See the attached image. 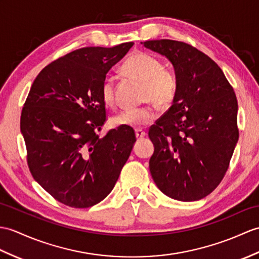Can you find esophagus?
Returning <instances> with one entry per match:
<instances>
[{
  "label": "esophagus",
  "instance_id": "obj_1",
  "mask_svg": "<svg viewBox=\"0 0 259 259\" xmlns=\"http://www.w3.org/2000/svg\"><path fill=\"white\" fill-rule=\"evenodd\" d=\"M136 137H137L138 140H142L143 138L146 137V132L141 130V129H138V130H136Z\"/></svg>",
  "mask_w": 259,
  "mask_h": 259
}]
</instances>
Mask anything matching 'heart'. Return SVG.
<instances>
[{
    "mask_svg": "<svg viewBox=\"0 0 259 259\" xmlns=\"http://www.w3.org/2000/svg\"><path fill=\"white\" fill-rule=\"evenodd\" d=\"M125 74L144 82V98L151 99L160 106H167L176 98L178 76L172 69L164 68L163 64L150 54L137 52L130 55L122 65ZM101 98L104 104L111 106L115 102V81L106 77L101 83ZM158 117L152 106L125 108L111 119L117 127L140 128L153 122Z\"/></svg>",
    "mask_w": 259,
    "mask_h": 259,
    "instance_id": "b5f03b06",
    "label": "heart"
}]
</instances>
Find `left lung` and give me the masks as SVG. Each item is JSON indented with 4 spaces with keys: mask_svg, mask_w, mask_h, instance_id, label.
I'll return each mask as SVG.
<instances>
[{
    "mask_svg": "<svg viewBox=\"0 0 259 259\" xmlns=\"http://www.w3.org/2000/svg\"><path fill=\"white\" fill-rule=\"evenodd\" d=\"M144 47L165 56L178 76L172 106L149 129L150 172L162 193L198 201L218 188L238 141L237 99L213 59L183 41L157 39Z\"/></svg>",
    "mask_w": 259,
    "mask_h": 259,
    "instance_id": "8db88e82",
    "label": "left lung"
}]
</instances>
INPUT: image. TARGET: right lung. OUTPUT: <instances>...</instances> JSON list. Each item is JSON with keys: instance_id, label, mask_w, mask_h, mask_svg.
I'll use <instances>...</instances> for the list:
<instances>
[{"instance_id": "obj_1", "label": "right lung", "mask_w": 259, "mask_h": 259, "mask_svg": "<svg viewBox=\"0 0 259 259\" xmlns=\"http://www.w3.org/2000/svg\"><path fill=\"white\" fill-rule=\"evenodd\" d=\"M132 46L76 50L41 69L29 90L21 115L27 164L65 205L86 208L104 200L134 148L132 128L97 135L106 121L101 83Z\"/></svg>"}]
</instances>
